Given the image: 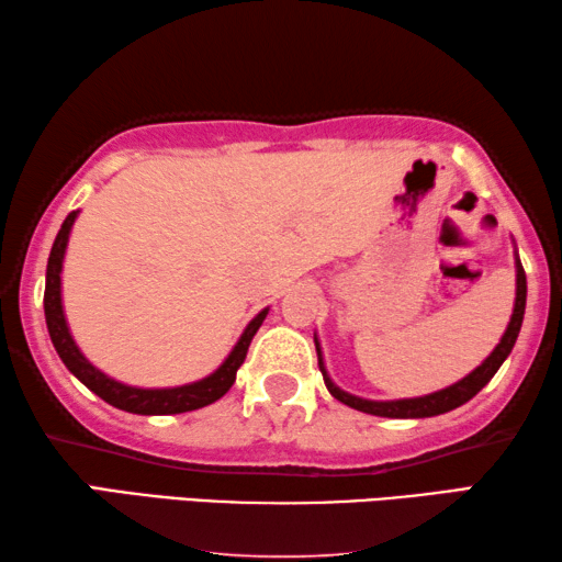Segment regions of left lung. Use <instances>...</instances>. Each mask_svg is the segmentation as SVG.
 Returning a JSON list of instances; mask_svg holds the SVG:
<instances>
[{"mask_svg": "<svg viewBox=\"0 0 562 562\" xmlns=\"http://www.w3.org/2000/svg\"><path fill=\"white\" fill-rule=\"evenodd\" d=\"M515 307H513V315H510V323H507L505 335L501 337V342L493 352L487 355L483 360V364H477V368L465 375L462 380H458L456 385L438 390V393H430V395H423V397H405V400H362L358 395H350L345 393L335 385L333 380H329L327 370H325V362H323V350H319V342L315 337V347H317V364H319V372H323L325 378V385L329 390V395L340 400L347 407H355L360 409V413H368V415H378V417H432V415H442V413H450V409H456L460 405H465L470 397H475L480 390H483L497 370H501V364L505 362L507 355H510L515 340H518L520 335V325H522V315H525V297H528V280H525V270L520 265V257L515 255Z\"/></svg>", "mask_w": 562, "mask_h": 562, "instance_id": "obj_1", "label": "left lung"}]
</instances>
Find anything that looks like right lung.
Here are the masks:
<instances>
[{
	"label": "right lung",
	"instance_id": "add662e5",
	"mask_svg": "<svg viewBox=\"0 0 562 562\" xmlns=\"http://www.w3.org/2000/svg\"><path fill=\"white\" fill-rule=\"evenodd\" d=\"M77 215L79 210L69 212L67 220L61 222L57 239L49 252L47 284H44V317H47L52 345H55L61 362L67 364V370L72 372L82 385L92 390L94 395H100L104 403L135 415L190 413V409H200L220 400L229 387L235 385L239 364L245 362L249 342H252L255 333L260 329L262 319L267 317V307L260 315L252 317V323L245 327V333L233 347V352H229L225 362H222L220 368L207 378H202L198 382H187V385H180V387H132V385H124L120 380H112L110 375H104L102 370H97L94 364L79 352L77 342L72 340V333H69L67 327L65 307H61V262H65V249H67L69 233H72Z\"/></svg>",
	"mask_w": 562,
	"mask_h": 562
}]
</instances>
